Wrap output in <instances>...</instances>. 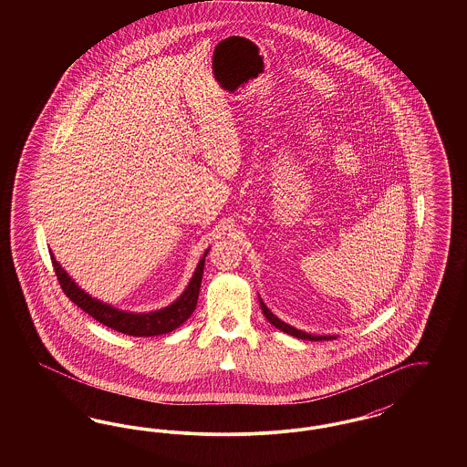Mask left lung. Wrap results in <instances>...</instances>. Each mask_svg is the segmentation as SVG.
I'll return each mask as SVG.
<instances>
[{
    "mask_svg": "<svg viewBox=\"0 0 467 467\" xmlns=\"http://www.w3.org/2000/svg\"><path fill=\"white\" fill-rule=\"evenodd\" d=\"M261 310H263V313H265V317H266L267 322H269V324H273L276 329H280V331H284V333L290 334V336H296V337H299V339H310V341L334 339V336H313V334L305 333V331H299V329L292 327V326H289V324L282 322L278 317H275L271 311L267 310V306L265 305V303H263V299H261Z\"/></svg>",
    "mask_w": 467,
    "mask_h": 467,
    "instance_id": "8db88e82",
    "label": "left lung"
}]
</instances>
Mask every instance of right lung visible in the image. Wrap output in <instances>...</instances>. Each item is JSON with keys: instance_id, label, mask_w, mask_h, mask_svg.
<instances>
[{"instance_id": "obj_1", "label": "right lung", "mask_w": 467, "mask_h": 467, "mask_svg": "<svg viewBox=\"0 0 467 467\" xmlns=\"http://www.w3.org/2000/svg\"><path fill=\"white\" fill-rule=\"evenodd\" d=\"M208 250L202 254L189 285L182 292V296L178 297L177 301H173L166 308L150 311V313L119 310L111 305H107V303L92 297L67 276L65 267L56 261V257L50 250H48V254H50V259H52V266L56 271V276L61 284V289L80 310L89 313L92 318H96L99 324L110 327L113 331L128 334V336H138V337H143V336L149 337V336H159V334L175 331L192 315V311L196 310L201 280H202V269H204V257H206Z\"/></svg>"}]
</instances>
